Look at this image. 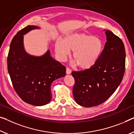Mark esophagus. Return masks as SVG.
Instances as JSON below:
<instances>
[{
	"label": "esophagus",
	"instance_id": "esophagus-1",
	"mask_svg": "<svg viewBox=\"0 0 134 134\" xmlns=\"http://www.w3.org/2000/svg\"><path fill=\"white\" fill-rule=\"evenodd\" d=\"M66 74H70L71 73V70L69 68H66Z\"/></svg>",
	"mask_w": 134,
	"mask_h": 134
}]
</instances>
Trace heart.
Masks as SVG:
<instances>
[{
	"label": "heart",
	"instance_id": "b5f03b06",
	"mask_svg": "<svg viewBox=\"0 0 134 134\" xmlns=\"http://www.w3.org/2000/svg\"><path fill=\"white\" fill-rule=\"evenodd\" d=\"M55 52L62 60H64L73 52L72 59L81 69H88L95 65L103 50V42L97 37L86 34H74L68 36L63 41H57Z\"/></svg>",
	"mask_w": 134,
	"mask_h": 134
}]
</instances>
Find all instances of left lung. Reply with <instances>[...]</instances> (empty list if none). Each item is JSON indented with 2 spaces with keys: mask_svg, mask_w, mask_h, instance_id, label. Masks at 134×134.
<instances>
[{
  "mask_svg": "<svg viewBox=\"0 0 134 134\" xmlns=\"http://www.w3.org/2000/svg\"><path fill=\"white\" fill-rule=\"evenodd\" d=\"M105 34L107 42L95 65L84 71L72 72L74 99L85 107L97 106L107 100L124 75L126 54L123 41L110 30H106Z\"/></svg>",
  "mask_w": 134,
  "mask_h": 134,
  "instance_id": "left-lung-1",
  "label": "left lung"
}]
</instances>
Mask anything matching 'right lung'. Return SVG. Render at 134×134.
<instances>
[{
  "instance_id": "right-lung-1",
  "label": "right lung",
  "mask_w": 134,
  "mask_h": 134,
  "mask_svg": "<svg viewBox=\"0 0 134 134\" xmlns=\"http://www.w3.org/2000/svg\"><path fill=\"white\" fill-rule=\"evenodd\" d=\"M27 26L12 39L8 55V72L12 86L21 99L35 106H42L52 98L51 84L64 77L66 68L50 55V51L41 57L28 54L23 47V35L38 29Z\"/></svg>"
}]
</instances>
